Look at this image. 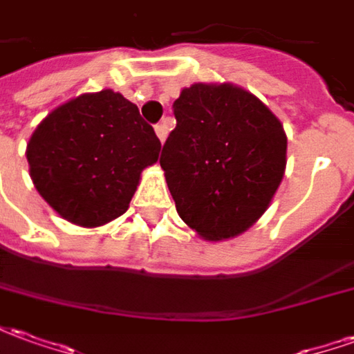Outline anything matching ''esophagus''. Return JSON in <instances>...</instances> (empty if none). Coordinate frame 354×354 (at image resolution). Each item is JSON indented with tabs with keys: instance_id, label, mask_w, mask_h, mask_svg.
<instances>
[{
	"instance_id": "34e87169",
	"label": "esophagus",
	"mask_w": 354,
	"mask_h": 354,
	"mask_svg": "<svg viewBox=\"0 0 354 354\" xmlns=\"http://www.w3.org/2000/svg\"><path fill=\"white\" fill-rule=\"evenodd\" d=\"M155 132H157L159 140H161V142H165V140H167V134H169V127H167V123L155 124Z\"/></svg>"
}]
</instances>
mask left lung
I'll use <instances>...</instances> for the list:
<instances>
[{
	"label": "left lung",
	"instance_id": "obj_1",
	"mask_svg": "<svg viewBox=\"0 0 354 354\" xmlns=\"http://www.w3.org/2000/svg\"><path fill=\"white\" fill-rule=\"evenodd\" d=\"M162 146L176 210L197 235H241L269 207L286 169V134L266 104L231 83H195L174 100Z\"/></svg>",
	"mask_w": 354,
	"mask_h": 354
}]
</instances>
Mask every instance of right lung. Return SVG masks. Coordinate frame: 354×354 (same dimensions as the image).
<instances>
[{
	"label": "right lung",
	"instance_id": "add662e5",
	"mask_svg": "<svg viewBox=\"0 0 354 354\" xmlns=\"http://www.w3.org/2000/svg\"><path fill=\"white\" fill-rule=\"evenodd\" d=\"M161 142L123 94L68 100L37 124L26 157L35 189L68 222L98 227L127 212Z\"/></svg>",
	"mask_w": 354,
	"mask_h": 354
}]
</instances>
